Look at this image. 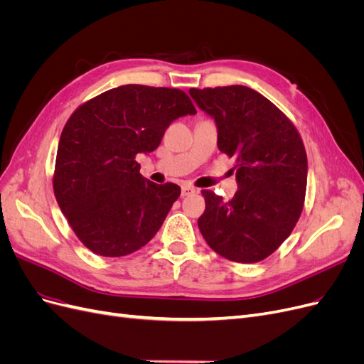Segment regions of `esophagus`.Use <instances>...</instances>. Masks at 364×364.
I'll use <instances>...</instances> for the list:
<instances>
[{"label": "esophagus", "mask_w": 364, "mask_h": 364, "mask_svg": "<svg viewBox=\"0 0 364 364\" xmlns=\"http://www.w3.org/2000/svg\"><path fill=\"white\" fill-rule=\"evenodd\" d=\"M196 193V188H193L191 185H183L182 186V197H186V196H191Z\"/></svg>", "instance_id": "1"}]
</instances>
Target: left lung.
<instances>
[{"mask_svg": "<svg viewBox=\"0 0 364 364\" xmlns=\"http://www.w3.org/2000/svg\"><path fill=\"white\" fill-rule=\"evenodd\" d=\"M197 107L214 119L218 150L235 158L232 200L202 191L199 229L214 252L235 262L267 258L302 213L308 162L296 127L279 109L247 86L190 90Z\"/></svg>", "mask_w": 364, "mask_h": 364, "instance_id": "8db88e82", "label": "left lung"}]
</instances>
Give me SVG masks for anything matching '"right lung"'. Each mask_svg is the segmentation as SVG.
Returning <instances> with one entry per match:
<instances>
[{"instance_id": "obj_1", "label": "right lung", "mask_w": 364, "mask_h": 364, "mask_svg": "<svg viewBox=\"0 0 364 364\" xmlns=\"http://www.w3.org/2000/svg\"><path fill=\"white\" fill-rule=\"evenodd\" d=\"M194 114L181 90L123 85L70 117L59 141L53 188L87 249L124 257L155 237L181 188L142 178L135 158L156 150L174 119Z\"/></svg>"}]
</instances>
